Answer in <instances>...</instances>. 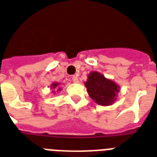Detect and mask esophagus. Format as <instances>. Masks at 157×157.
<instances>
[{"instance_id":"1","label":"esophagus","mask_w":157,"mask_h":157,"mask_svg":"<svg viewBox=\"0 0 157 157\" xmlns=\"http://www.w3.org/2000/svg\"><path fill=\"white\" fill-rule=\"evenodd\" d=\"M72 82H73V83H78L79 82L78 78H77V76H72Z\"/></svg>"}]
</instances>
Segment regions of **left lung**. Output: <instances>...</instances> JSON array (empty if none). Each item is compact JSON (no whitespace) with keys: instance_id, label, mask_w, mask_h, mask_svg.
<instances>
[{"instance_id":"1","label":"left lung","mask_w":157,"mask_h":157,"mask_svg":"<svg viewBox=\"0 0 157 157\" xmlns=\"http://www.w3.org/2000/svg\"><path fill=\"white\" fill-rule=\"evenodd\" d=\"M85 85L91 99L102 106L113 105L117 101L121 89L117 83L97 71L88 75Z\"/></svg>"}]
</instances>
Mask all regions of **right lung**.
Wrapping results in <instances>:
<instances>
[{"instance_id":"right-lung-1","label":"right lung","mask_w":157,"mask_h":157,"mask_svg":"<svg viewBox=\"0 0 157 157\" xmlns=\"http://www.w3.org/2000/svg\"><path fill=\"white\" fill-rule=\"evenodd\" d=\"M60 83L58 82H53L52 85H50V89H52V93H59L60 91H61V88L60 87Z\"/></svg>"}]
</instances>
